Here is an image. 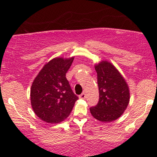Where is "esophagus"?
<instances>
[{"label":"esophagus","mask_w":157,"mask_h":157,"mask_svg":"<svg viewBox=\"0 0 157 157\" xmlns=\"http://www.w3.org/2000/svg\"><path fill=\"white\" fill-rule=\"evenodd\" d=\"M79 97H80V99H82V100H84V99H86V94H85L84 92L82 93L80 96H79Z\"/></svg>","instance_id":"obj_1"}]
</instances>
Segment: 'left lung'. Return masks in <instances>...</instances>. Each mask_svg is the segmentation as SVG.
<instances>
[{
    "mask_svg": "<svg viewBox=\"0 0 157 157\" xmlns=\"http://www.w3.org/2000/svg\"><path fill=\"white\" fill-rule=\"evenodd\" d=\"M100 99L97 105L90 108L96 120L109 122L117 120L127 109L130 91L127 82L111 63L102 60L95 64Z\"/></svg>",
    "mask_w": 157,
    "mask_h": 157,
    "instance_id": "left-lung-1",
    "label": "left lung"
}]
</instances>
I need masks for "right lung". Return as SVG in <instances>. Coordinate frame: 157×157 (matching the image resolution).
I'll list each match as a JSON object with an SVG mask.
<instances>
[{"mask_svg": "<svg viewBox=\"0 0 157 157\" xmlns=\"http://www.w3.org/2000/svg\"><path fill=\"white\" fill-rule=\"evenodd\" d=\"M75 57H55L44 65L30 90L31 105L38 117L59 123L69 116L78 97L73 93L66 74Z\"/></svg>", "mask_w": 157, "mask_h": 157, "instance_id": "1", "label": "right lung"}]
</instances>
